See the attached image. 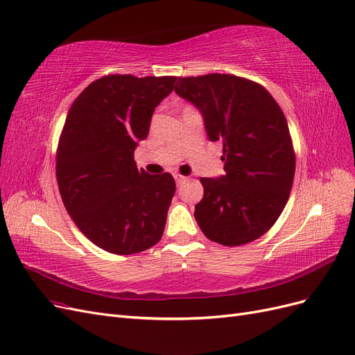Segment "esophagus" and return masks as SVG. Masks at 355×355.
Listing matches in <instances>:
<instances>
[{
  "instance_id": "esophagus-1",
  "label": "esophagus",
  "mask_w": 355,
  "mask_h": 355,
  "mask_svg": "<svg viewBox=\"0 0 355 355\" xmlns=\"http://www.w3.org/2000/svg\"><path fill=\"white\" fill-rule=\"evenodd\" d=\"M174 178H175V183H177V184H181V183H184V181H187V180H189L187 177H184V175H181V174H178V172H174Z\"/></svg>"
}]
</instances>
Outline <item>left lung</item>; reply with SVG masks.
Here are the masks:
<instances>
[{"label": "left lung", "mask_w": 355, "mask_h": 355, "mask_svg": "<svg viewBox=\"0 0 355 355\" xmlns=\"http://www.w3.org/2000/svg\"><path fill=\"white\" fill-rule=\"evenodd\" d=\"M175 94L204 117L209 141H221L225 175L200 178L195 218L226 247L265 235L284 209L296 156L284 113L268 90L232 74L178 77Z\"/></svg>", "instance_id": "left-lung-1"}]
</instances>
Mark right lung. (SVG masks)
Here are the masks:
<instances>
[{
  "mask_svg": "<svg viewBox=\"0 0 355 355\" xmlns=\"http://www.w3.org/2000/svg\"><path fill=\"white\" fill-rule=\"evenodd\" d=\"M175 80L104 76L68 111L56 151L60 198L82 234L113 254L148 250L164 235L175 181L138 171L134 151Z\"/></svg>",
  "mask_w": 355,
  "mask_h": 355,
  "instance_id": "right-lung-1",
  "label": "right lung"
}]
</instances>
